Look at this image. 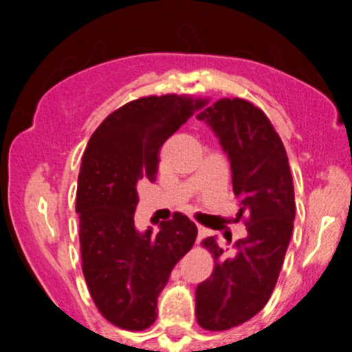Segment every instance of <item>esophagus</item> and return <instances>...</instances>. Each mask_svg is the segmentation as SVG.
Listing matches in <instances>:
<instances>
[{"label": "esophagus", "mask_w": 352, "mask_h": 352, "mask_svg": "<svg viewBox=\"0 0 352 352\" xmlns=\"http://www.w3.org/2000/svg\"><path fill=\"white\" fill-rule=\"evenodd\" d=\"M206 235H208V230L202 228V226H197V239L202 240Z\"/></svg>", "instance_id": "obj_1"}]
</instances>
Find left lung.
<instances>
[{"instance_id":"obj_1","label":"left lung","mask_w":352,"mask_h":352,"mask_svg":"<svg viewBox=\"0 0 352 352\" xmlns=\"http://www.w3.org/2000/svg\"><path fill=\"white\" fill-rule=\"evenodd\" d=\"M206 120L232 165L236 219L247 236L233 254L212 236L202 240L214 258L209 279L196 289V317L202 329L228 330L257 315L271 298L293 233V179L281 138L261 109L243 98H219L197 116ZM232 240V236H230Z\"/></svg>"}]
</instances>
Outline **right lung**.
Segmentation results:
<instances>
[{"label":"right lung","instance_id":"right-lung-1","mask_svg":"<svg viewBox=\"0 0 352 352\" xmlns=\"http://www.w3.org/2000/svg\"><path fill=\"white\" fill-rule=\"evenodd\" d=\"M206 100L150 95L113 110L91 134L76 189L81 269L91 300L105 320L144 330L156 320V298L177 262L192 248L197 226L182 212L138 233V186L153 182L163 143Z\"/></svg>","mask_w":352,"mask_h":352}]
</instances>
